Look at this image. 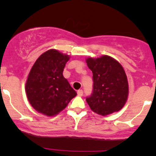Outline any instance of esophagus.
I'll list each match as a JSON object with an SVG mask.
<instances>
[{
    "instance_id": "34e87169",
    "label": "esophagus",
    "mask_w": 156,
    "mask_h": 156,
    "mask_svg": "<svg viewBox=\"0 0 156 156\" xmlns=\"http://www.w3.org/2000/svg\"><path fill=\"white\" fill-rule=\"evenodd\" d=\"M77 94H78V95L79 96V97H81V96L83 95V90H78V92H77Z\"/></svg>"
}]
</instances>
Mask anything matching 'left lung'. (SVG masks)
I'll return each instance as SVG.
<instances>
[{
	"label": "left lung",
	"mask_w": 156,
	"mask_h": 156,
	"mask_svg": "<svg viewBox=\"0 0 156 156\" xmlns=\"http://www.w3.org/2000/svg\"><path fill=\"white\" fill-rule=\"evenodd\" d=\"M93 72L94 90L86 101L93 112L107 115L122 109L129 94L128 81L120 62L107 55L86 59Z\"/></svg>",
	"instance_id": "8db88e82"
}]
</instances>
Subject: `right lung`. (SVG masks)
Listing matches in <instances>:
<instances>
[{
  "instance_id": "1",
  "label": "right lung",
  "mask_w": 156,
  "mask_h": 156,
  "mask_svg": "<svg viewBox=\"0 0 156 156\" xmlns=\"http://www.w3.org/2000/svg\"><path fill=\"white\" fill-rule=\"evenodd\" d=\"M70 59L55 49L42 53L30 70L26 83V94L31 106L47 116L59 114L77 95L62 75Z\"/></svg>"
}]
</instances>
